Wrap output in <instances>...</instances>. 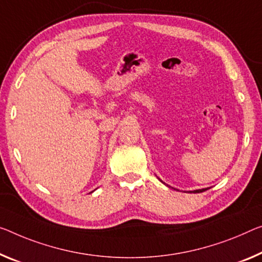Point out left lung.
Listing matches in <instances>:
<instances>
[{
  "mask_svg": "<svg viewBox=\"0 0 262 262\" xmlns=\"http://www.w3.org/2000/svg\"><path fill=\"white\" fill-rule=\"evenodd\" d=\"M206 190H207V188H203V190H195V191H193V193H200V192H204Z\"/></svg>",
  "mask_w": 262,
  "mask_h": 262,
  "instance_id": "8db88e82",
  "label": "left lung"
}]
</instances>
